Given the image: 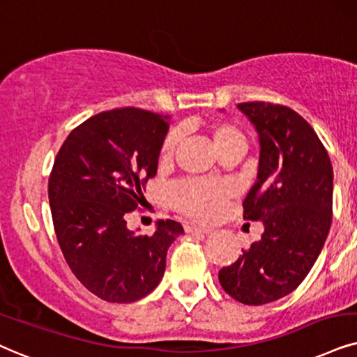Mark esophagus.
Instances as JSON below:
<instances>
[{"label":"esophagus","mask_w":357,"mask_h":357,"mask_svg":"<svg viewBox=\"0 0 357 357\" xmlns=\"http://www.w3.org/2000/svg\"><path fill=\"white\" fill-rule=\"evenodd\" d=\"M184 231L189 232V234H211L212 229L209 227H199V225H192V224H186L184 225Z\"/></svg>","instance_id":"34e87169"}]
</instances>
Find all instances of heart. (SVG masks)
<instances>
[{
  "label": "heart",
  "instance_id": "1",
  "mask_svg": "<svg viewBox=\"0 0 357 357\" xmlns=\"http://www.w3.org/2000/svg\"><path fill=\"white\" fill-rule=\"evenodd\" d=\"M215 151L227 148H245V135L229 121H215L207 128ZM178 145V133L171 132L161 143L160 160L169 161ZM232 196V188L227 183L186 179L168 189V199L176 209L188 218L197 220H212L222 212V207Z\"/></svg>",
  "mask_w": 357,
  "mask_h": 357
}]
</instances>
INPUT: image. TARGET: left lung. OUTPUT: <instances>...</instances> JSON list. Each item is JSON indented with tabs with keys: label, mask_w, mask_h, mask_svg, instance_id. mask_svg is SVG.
<instances>
[{
	"label": "left lung",
	"mask_w": 357,
	"mask_h": 357,
	"mask_svg": "<svg viewBox=\"0 0 357 357\" xmlns=\"http://www.w3.org/2000/svg\"><path fill=\"white\" fill-rule=\"evenodd\" d=\"M260 143L257 181L243 199V219L264 232L229 267L220 285L243 305L283 298L303 282L326 241L333 214V166L318 135L291 108L238 103Z\"/></svg>",
	"instance_id": "left-lung-1"
}]
</instances>
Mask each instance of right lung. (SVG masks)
Here are the masks:
<instances>
[{
    "label": "right lung",
    "mask_w": 357,
    "mask_h": 357,
    "mask_svg": "<svg viewBox=\"0 0 357 357\" xmlns=\"http://www.w3.org/2000/svg\"><path fill=\"white\" fill-rule=\"evenodd\" d=\"M168 119L130 107L102 112L72 130L54 161L49 204L59 245L79 282L110 303L155 290L169 245L184 234L168 219L139 236L125 220L156 174Z\"/></svg>",
    "instance_id": "add662e5"
}]
</instances>
